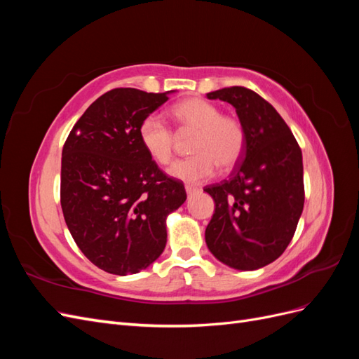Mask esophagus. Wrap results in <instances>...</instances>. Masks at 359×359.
<instances>
[{
    "label": "esophagus",
    "instance_id": "1",
    "mask_svg": "<svg viewBox=\"0 0 359 359\" xmlns=\"http://www.w3.org/2000/svg\"><path fill=\"white\" fill-rule=\"evenodd\" d=\"M186 191H187V194L190 196V194L198 193V191H199V189H198V187H194V186H186Z\"/></svg>",
    "mask_w": 359,
    "mask_h": 359
}]
</instances>
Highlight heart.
<instances>
[{"label":"heart","mask_w":359,"mask_h":359,"mask_svg":"<svg viewBox=\"0 0 359 359\" xmlns=\"http://www.w3.org/2000/svg\"><path fill=\"white\" fill-rule=\"evenodd\" d=\"M172 116L182 133H194L190 158L178 160L168 169L172 178L196 184L211 178L217 165L232 169L245 149V132L236 118L222 115L215 104L202 99H187L172 107ZM139 140L145 153L158 165L170 161L175 135L157 115H148L139 126Z\"/></svg>","instance_id":"b5f03b06"}]
</instances>
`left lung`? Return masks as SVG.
<instances>
[{
    "label": "left lung",
    "instance_id": "8db88e82",
    "mask_svg": "<svg viewBox=\"0 0 359 359\" xmlns=\"http://www.w3.org/2000/svg\"><path fill=\"white\" fill-rule=\"evenodd\" d=\"M235 107L245 149L232 177L205 187L215 210L205 241L222 264L255 271L281 256L304 208L302 154L285 119L244 86L206 94Z\"/></svg>",
    "mask_w": 359,
    "mask_h": 359
}]
</instances>
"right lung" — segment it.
Returning a JSON list of instances; mask_svg holds the SVG:
<instances>
[{"label":"right lung","mask_w":359,"mask_h":359,"mask_svg":"<svg viewBox=\"0 0 359 359\" xmlns=\"http://www.w3.org/2000/svg\"><path fill=\"white\" fill-rule=\"evenodd\" d=\"M166 93L116 88L99 97L74 124L61 158V208L74 243L115 276L136 274L166 247V219L186 202L139 140L142 119Z\"/></svg>","instance_id":"1"}]
</instances>
